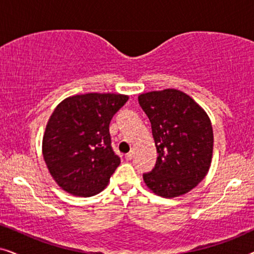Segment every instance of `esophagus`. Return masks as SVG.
<instances>
[{
	"label": "esophagus",
	"mask_w": 254,
	"mask_h": 254,
	"mask_svg": "<svg viewBox=\"0 0 254 254\" xmlns=\"http://www.w3.org/2000/svg\"><path fill=\"white\" fill-rule=\"evenodd\" d=\"M133 155H134V152L133 151H129V152H128V154L125 155V158H126L127 161H130V159L133 158Z\"/></svg>",
	"instance_id": "obj_1"
}]
</instances>
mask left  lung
<instances>
[{
    "instance_id": "left-lung-1",
    "label": "left lung",
    "mask_w": 254,
    "mask_h": 254,
    "mask_svg": "<svg viewBox=\"0 0 254 254\" xmlns=\"http://www.w3.org/2000/svg\"><path fill=\"white\" fill-rule=\"evenodd\" d=\"M138 103L151 123L157 149L154 170L143 180L156 195L176 197L197 186L209 171L214 134L209 117L176 89L141 93Z\"/></svg>"
}]
</instances>
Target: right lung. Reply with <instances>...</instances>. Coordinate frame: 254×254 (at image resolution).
Segmentation results:
<instances>
[{
    "instance_id": "obj_1",
    "label": "right lung",
    "mask_w": 254,
    "mask_h": 254,
    "mask_svg": "<svg viewBox=\"0 0 254 254\" xmlns=\"http://www.w3.org/2000/svg\"><path fill=\"white\" fill-rule=\"evenodd\" d=\"M128 100L121 93L70 96L55 107L43 136L48 171L64 192L92 196L102 192L120 164L111 147L110 123Z\"/></svg>"
}]
</instances>
